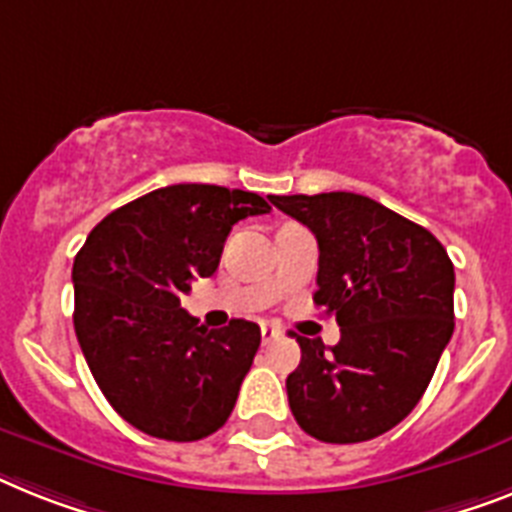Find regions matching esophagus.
Returning a JSON list of instances; mask_svg holds the SVG:
<instances>
[{"label":"esophagus","instance_id":"34e87169","mask_svg":"<svg viewBox=\"0 0 512 512\" xmlns=\"http://www.w3.org/2000/svg\"><path fill=\"white\" fill-rule=\"evenodd\" d=\"M280 335V327H274V324H261V340H264V345H269V342L277 340Z\"/></svg>","mask_w":512,"mask_h":512}]
</instances>
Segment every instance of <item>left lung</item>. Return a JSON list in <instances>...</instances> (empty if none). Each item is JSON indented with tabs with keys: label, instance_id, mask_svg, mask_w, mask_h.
<instances>
[{
	"label": "left lung",
	"instance_id": "left-lung-1",
	"mask_svg": "<svg viewBox=\"0 0 512 512\" xmlns=\"http://www.w3.org/2000/svg\"><path fill=\"white\" fill-rule=\"evenodd\" d=\"M272 204L316 235L314 301L340 324L335 348L295 335V421L332 445L390 432L416 408L453 337V261L426 227L369 196L337 190Z\"/></svg>",
	"mask_w": 512,
	"mask_h": 512
}]
</instances>
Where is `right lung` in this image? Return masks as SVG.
<instances>
[{"mask_svg":"<svg viewBox=\"0 0 512 512\" xmlns=\"http://www.w3.org/2000/svg\"><path fill=\"white\" fill-rule=\"evenodd\" d=\"M266 211L248 190L167 185L107 214L75 256L80 350L109 405L143 434L196 442L230 418L259 324L209 329L180 295L217 272L235 222Z\"/></svg>","mask_w":512,"mask_h":512,"instance_id":"right-lung-1","label":"right lung"}]
</instances>
